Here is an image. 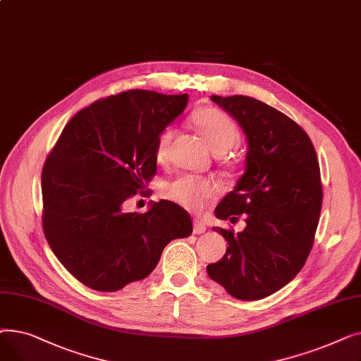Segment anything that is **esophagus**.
Segmentation results:
<instances>
[{"label":"esophagus","mask_w":361,"mask_h":361,"mask_svg":"<svg viewBox=\"0 0 361 361\" xmlns=\"http://www.w3.org/2000/svg\"><path fill=\"white\" fill-rule=\"evenodd\" d=\"M204 231H206L204 224L202 221H199V219H195L193 221V233L195 234H203Z\"/></svg>","instance_id":"34e87169"}]
</instances>
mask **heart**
<instances>
[{"mask_svg": "<svg viewBox=\"0 0 361 361\" xmlns=\"http://www.w3.org/2000/svg\"><path fill=\"white\" fill-rule=\"evenodd\" d=\"M192 123L199 135L215 155H224L240 142V130L237 124L222 111L206 106L197 109L192 116ZM176 131L173 127H165L159 131L155 145V157L159 162L168 158L171 142ZM215 185L212 181L192 176L180 177L165 187V196L185 207L188 211L199 212L207 199L214 197Z\"/></svg>", "mask_w": 361, "mask_h": 361, "instance_id": "obj_1", "label": "heart"}]
</instances>
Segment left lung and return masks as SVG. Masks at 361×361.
Listing matches in <instances>:
<instances>
[{"label": "left lung", "instance_id": "obj_1", "mask_svg": "<svg viewBox=\"0 0 361 361\" xmlns=\"http://www.w3.org/2000/svg\"><path fill=\"white\" fill-rule=\"evenodd\" d=\"M211 99L247 140L244 174L215 216L234 222L244 214L245 228L214 226L228 247L206 271L230 295L260 300L293 281L312 250L324 196L319 162L306 131L286 114L243 94Z\"/></svg>", "mask_w": 361, "mask_h": 361}]
</instances>
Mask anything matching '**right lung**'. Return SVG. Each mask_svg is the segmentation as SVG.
Here are the masks:
<instances>
[{
    "label": "right lung",
    "mask_w": 361,
    "mask_h": 361,
    "mask_svg": "<svg viewBox=\"0 0 361 361\" xmlns=\"http://www.w3.org/2000/svg\"><path fill=\"white\" fill-rule=\"evenodd\" d=\"M188 94L128 90L93 102L64 127L42 169L44 233L63 267L86 287L118 291L146 278L165 245L193 231L181 206L161 200L145 214L127 200L157 174L159 131Z\"/></svg>",
    "instance_id": "right-lung-1"
}]
</instances>
